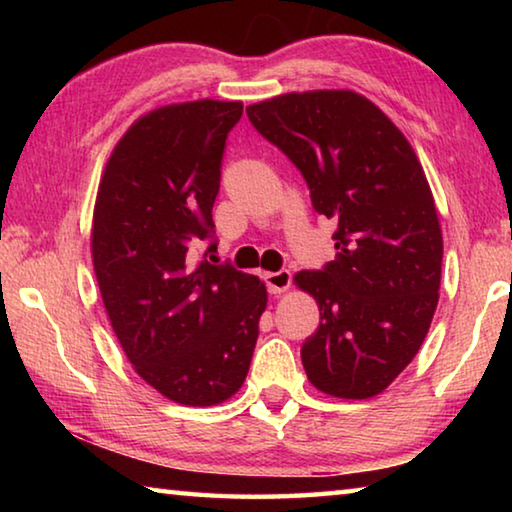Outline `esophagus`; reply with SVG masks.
<instances>
[{
    "label": "esophagus",
    "instance_id": "obj_1",
    "mask_svg": "<svg viewBox=\"0 0 512 512\" xmlns=\"http://www.w3.org/2000/svg\"><path fill=\"white\" fill-rule=\"evenodd\" d=\"M266 287L271 293H284L291 287V273L289 271H275V273H264Z\"/></svg>",
    "mask_w": 512,
    "mask_h": 512
}]
</instances>
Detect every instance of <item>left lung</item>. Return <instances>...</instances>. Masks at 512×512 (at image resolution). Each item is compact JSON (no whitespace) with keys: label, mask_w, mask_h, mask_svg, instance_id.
Instances as JSON below:
<instances>
[{"label":"left lung","mask_w":512,"mask_h":512,"mask_svg":"<svg viewBox=\"0 0 512 512\" xmlns=\"http://www.w3.org/2000/svg\"><path fill=\"white\" fill-rule=\"evenodd\" d=\"M246 112L300 169L314 210L339 225L332 262L293 277L320 311L302 366L327 395L375 397L418 354L438 305L443 232L418 155L352 90L289 92Z\"/></svg>","instance_id":"left-lung-1"}]
</instances>
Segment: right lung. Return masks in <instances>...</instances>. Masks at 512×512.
Segmentation results:
<instances>
[{"mask_svg": "<svg viewBox=\"0 0 512 512\" xmlns=\"http://www.w3.org/2000/svg\"><path fill=\"white\" fill-rule=\"evenodd\" d=\"M241 101L146 112L110 153L92 219L103 307L137 375L167 400L214 406L248 375L266 287L230 264L196 262L212 239L225 140ZM205 253V255H207Z\"/></svg>", "mask_w": 512, "mask_h": 512, "instance_id": "1", "label": "right lung"}]
</instances>
